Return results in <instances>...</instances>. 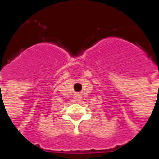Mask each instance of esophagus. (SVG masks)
I'll return each mask as SVG.
<instances>
[{
    "mask_svg": "<svg viewBox=\"0 0 159 159\" xmlns=\"http://www.w3.org/2000/svg\"><path fill=\"white\" fill-rule=\"evenodd\" d=\"M75 99L77 102H79L82 100V94L80 93H75Z\"/></svg>",
    "mask_w": 159,
    "mask_h": 159,
    "instance_id": "1",
    "label": "esophagus"
}]
</instances>
